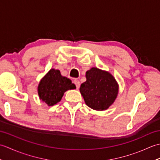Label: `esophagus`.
Instances as JSON below:
<instances>
[{
  "instance_id": "esophagus-1",
  "label": "esophagus",
  "mask_w": 160,
  "mask_h": 160,
  "mask_svg": "<svg viewBox=\"0 0 160 160\" xmlns=\"http://www.w3.org/2000/svg\"><path fill=\"white\" fill-rule=\"evenodd\" d=\"M73 83L75 84V85H76L77 89H78V88L80 87V81L78 80V79H74V80H73Z\"/></svg>"
}]
</instances>
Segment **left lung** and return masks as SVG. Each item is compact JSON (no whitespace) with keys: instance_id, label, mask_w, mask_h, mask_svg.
Wrapping results in <instances>:
<instances>
[{"instance_id":"1","label":"left lung","mask_w":160,"mask_h":160,"mask_svg":"<svg viewBox=\"0 0 160 160\" xmlns=\"http://www.w3.org/2000/svg\"><path fill=\"white\" fill-rule=\"evenodd\" d=\"M86 78L80 88L86 104L94 110L107 109L117 97L116 80L109 73L95 67L87 71Z\"/></svg>"}]
</instances>
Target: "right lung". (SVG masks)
Masks as SVG:
<instances>
[{"instance_id": "right-lung-1", "label": "right lung", "mask_w": 160, "mask_h": 160, "mask_svg": "<svg viewBox=\"0 0 160 160\" xmlns=\"http://www.w3.org/2000/svg\"><path fill=\"white\" fill-rule=\"evenodd\" d=\"M76 88L71 80L62 76L59 70L51 69L40 81L38 86V95L40 99L53 106L62 99L64 93Z\"/></svg>"}]
</instances>
